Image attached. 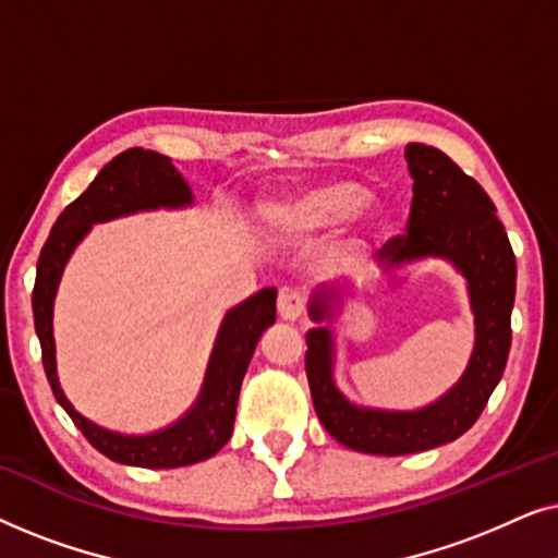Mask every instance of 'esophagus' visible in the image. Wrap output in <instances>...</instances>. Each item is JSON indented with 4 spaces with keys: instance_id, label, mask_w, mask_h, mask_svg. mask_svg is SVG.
<instances>
[{
    "instance_id": "1",
    "label": "esophagus",
    "mask_w": 558,
    "mask_h": 558,
    "mask_svg": "<svg viewBox=\"0 0 558 558\" xmlns=\"http://www.w3.org/2000/svg\"><path fill=\"white\" fill-rule=\"evenodd\" d=\"M304 310H307V296H304L302 292H296V289H284V292L279 294V317L281 319L294 323V319H300L304 315Z\"/></svg>"
}]
</instances>
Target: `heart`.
I'll list each match as a JSON object with an SVG mask.
<instances>
[{"label": "heart", "instance_id": "heart-1", "mask_svg": "<svg viewBox=\"0 0 558 558\" xmlns=\"http://www.w3.org/2000/svg\"><path fill=\"white\" fill-rule=\"evenodd\" d=\"M368 201V185L357 180L335 178L317 182L296 197H289L287 203L277 205L271 210V218L281 231L294 235V239H315V235L332 231L335 226L357 216ZM386 226L388 220L380 210L365 213L357 231L345 243L348 251H363L376 235L386 231Z\"/></svg>", "mask_w": 558, "mask_h": 558}]
</instances>
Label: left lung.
<instances>
[{"label": "left lung", "mask_w": 558, "mask_h": 558, "mask_svg": "<svg viewBox=\"0 0 558 558\" xmlns=\"http://www.w3.org/2000/svg\"><path fill=\"white\" fill-rule=\"evenodd\" d=\"M414 197L407 233L384 246L386 269L439 256L468 279L475 350L454 388L416 411H380L350 403L332 380V332H307L304 368L319 422L340 445L365 454H411L454 441L477 422L506 371L510 350V312L515 300V256L495 205L477 180L464 174L445 151L409 144ZM338 289H319L310 302L315 323L332 317Z\"/></svg>", "instance_id": "left-lung-1"}]
</instances>
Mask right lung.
Here are the masks:
<instances>
[{
  "instance_id": "1",
  "label": "right lung",
  "mask_w": 558,
  "mask_h": 558,
  "mask_svg": "<svg viewBox=\"0 0 558 558\" xmlns=\"http://www.w3.org/2000/svg\"><path fill=\"white\" fill-rule=\"evenodd\" d=\"M193 203L187 182L174 170L170 157L134 147L121 151L96 174L86 193L60 213L37 258L33 289L35 330L43 348L45 376L60 407L68 411L90 445L113 462L134 468L170 470L208 460L231 439L241 384L266 327L277 323V289L266 287L228 312L220 325L213 355L205 371L201 396L180 422L157 434L129 437L104 429L73 409L58 384L56 340H52V302L68 258L94 223L129 213L157 208H185Z\"/></svg>"
}]
</instances>
